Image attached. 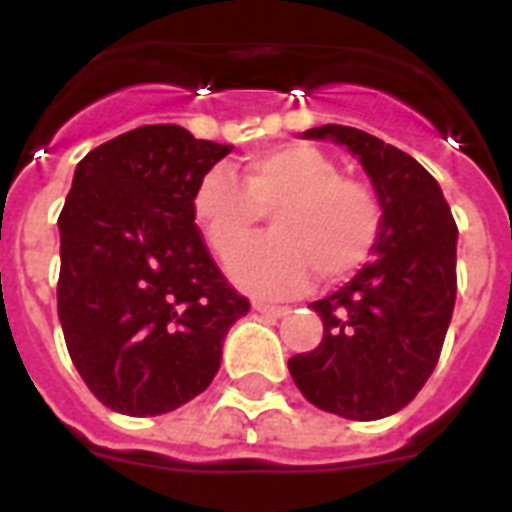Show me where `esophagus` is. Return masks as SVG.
<instances>
[{
  "label": "esophagus",
  "instance_id": "1",
  "mask_svg": "<svg viewBox=\"0 0 512 512\" xmlns=\"http://www.w3.org/2000/svg\"><path fill=\"white\" fill-rule=\"evenodd\" d=\"M252 308H255L257 313H263V316H271V319H276V316H284V313H289V308H284V305H271V303H252Z\"/></svg>",
  "mask_w": 512,
  "mask_h": 512
}]
</instances>
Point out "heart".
<instances>
[{"instance_id": "1", "label": "heart", "mask_w": 512, "mask_h": 512, "mask_svg": "<svg viewBox=\"0 0 512 512\" xmlns=\"http://www.w3.org/2000/svg\"><path fill=\"white\" fill-rule=\"evenodd\" d=\"M193 223L209 249L231 263L257 239L271 215L273 239L233 265V279L260 295H287L319 281L348 279L377 247L382 201L361 177L311 143H287L252 154L241 185L225 167L201 177L191 199Z\"/></svg>"}]
</instances>
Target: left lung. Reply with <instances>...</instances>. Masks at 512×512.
Listing matches in <instances>:
<instances>
[{
    "mask_svg": "<svg viewBox=\"0 0 512 512\" xmlns=\"http://www.w3.org/2000/svg\"><path fill=\"white\" fill-rule=\"evenodd\" d=\"M305 138H332L361 159L382 201L374 260L311 308L324 337L289 358L313 406L345 420H380L412 401L433 374L457 297V223L436 177L369 132L324 124Z\"/></svg>",
    "mask_w": 512,
    "mask_h": 512,
    "instance_id": "8db88e82",
    "label": "left lung"
}]
</instances>
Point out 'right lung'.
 I'll use <instances>...</instances> for the list:
<instances>
[{
  "instance_id": "right-lung-1",
  "label": "right lung",
  "mask_w": 512,
  "mask_h": 512,
  "mask_svg": "<svg viewBox=\"0 0 512 512\" xmlns=\"http://www.w3.org/2000/svg\"><path fill=\"white\" fill-rule=\"evenodd\" d=\"M231 148L146 124L76 164L58 217V316L76 372L114 412L154 417L204 393L247 316L191 215Z\"/></svg>"
}]
</instances>
